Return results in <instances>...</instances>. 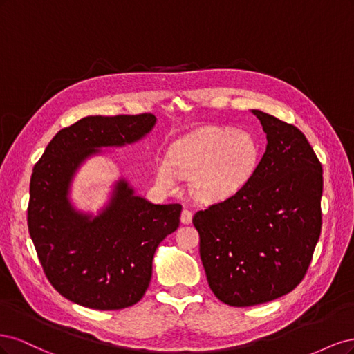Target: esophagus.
Wrapping results in <instances>:
<instances>
[{
	"label": "esophagus",
	"instance_id": "esophagus-1",
	"mask_svg": "<svg viewBox=\"0 0 354 354\" xmlns=\"http://www.w3.org/2000/svg\"><path fill=\"white\" fill-rule=\"evenodd\" d=\"M192 217H194V214H192L189 209H183V212H181V223L183 224H190L192 223Z\"/></svg>",
	"mask_w": 354,
	"mask_h": 354
}]
</instances>
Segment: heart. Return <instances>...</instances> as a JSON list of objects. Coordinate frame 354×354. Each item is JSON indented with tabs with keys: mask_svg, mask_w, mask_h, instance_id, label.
I'll return each mask as SVG.
<instances>
[{
	"mask_svg": "<svg viewBox=\"0 0 354 354\" xmlns=\"http://www.w3.org/2000/svg\"><path fill=\"white\" fill-rule=\"evenodd\" d=\"M259 160V146L252 136L230 128L208 127L178 140L171 149V160L159 158L156 181L164 189H176L180 177H192L190 187L201 201L217 202L241 190Z\"/></svg>",
	"mask_w": 354,
	"mask_h": 354,
	"instance_id": "heart-1",
	"label": "heart"
}]
</instances>
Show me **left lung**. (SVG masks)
Returning a JSON list of instances; mask_svg holds the SVG:
<instances>
[{
  "label": "left lung",
  "mask_w": 354,
  "mask_h": 354,
  "mask_svg": "<svg viewBox=\"0 0 354 354\" xmlns=\"http://www.w3.org/2000/svg\"><path fill=\"white\" fill-rule=\"evenodd\" d=\"M267 137L246 185L194 216L208 285L234 307L279 298L303 281L322 227L324 171L297 127L251 109Z\"/></svg>",
  "instance_id": "left-lung-1"
}]
</instances>
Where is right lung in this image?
Listing matches in <instances>:
<instances>
[{
	"label": "right lung",
	"mask_w": 354,
	"mask_h": 354,
	"mask_svg": "<svg viewBox=\"0 0 354 354\" xmlns=\"http://www.w3.org/2000/svg\"><path fill=\"white\" fill-rule=\"evenodd\" d=\"M155 124L152 113L85 116L53 137L34 167L29 234L47 279L72 303L120 310L140 301L158 245L178 227L180 203L149 202L122 177L97 216L77 209L69 198L85 160L103 147L142 140Z\"/></svg>",
	"instance_id": "1"
}]
</instances>
